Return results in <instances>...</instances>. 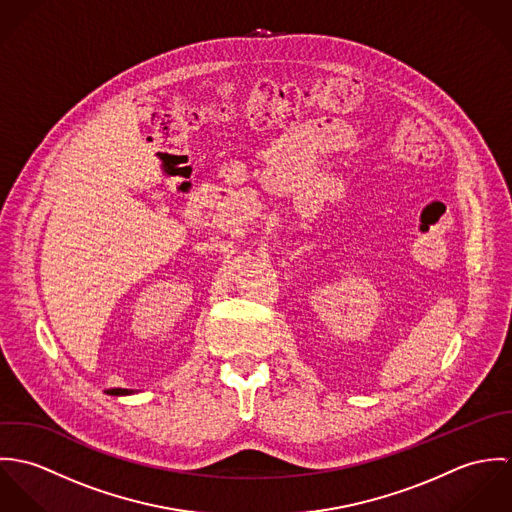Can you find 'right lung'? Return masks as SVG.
I'll use <instances>...</instances> for the list:
<instances>
[{"instance_id":"1","label":"right lung","mask_w":512,"mask_h":512,"mask_svg":"<svg viewBox=\"0 0 512 512\" xmlns=\"http://www.w3.org/2000/svg\"><path fill=\"white\" fill-rule=\"evenodd\" d=\"M134 390H126V388H110L108 394H114V396H124V394H132Z\"/></svg>"}]
</instances>
